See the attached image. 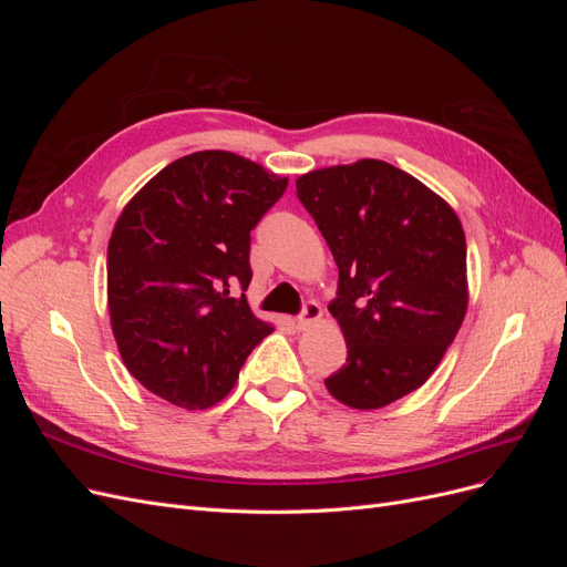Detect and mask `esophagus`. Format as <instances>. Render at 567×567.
Here are the masks:
<instances>
[{
  "label": "esophagus",
  "mask_w": 567,
  "mask_h": 567,
  "mask_svg": "<svg viewBox=\"0 0 567 567\" xmlns=\"http://www.w3.org/2000/svg\"><path fill=\"white\" fill-rule=\"evenodd\" d=\"M321 307H319V302H315V300H307L305 305H302V312L298 315V319H296V323H298V329H307V326L310 323H315V321H319L321 319Z\"/></svg>",
  "instance_id": "34e87169"
}]
</instances>
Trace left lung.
I'll return each instance as SVG.
<instances>
[{
	"label": "left lung",
	"mask_w": 567,
	"mask_h": 567,
	"mask_svg": "<svg viewBox=\"0 0 567 567\" xmlns=\"http://www.w3.org/2000/svg\"><path fill=\"white\" fill-rule=\"evenodd\" d=\"M296 188L338 265L329 312L348 359L323 385L352 409L388 406L431 379L466 317L461 221L383 161L315 169Z\"/></svg>",
	"instance_id": "left-lung-1"
}]
</instances>
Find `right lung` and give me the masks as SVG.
I'll use <instances>...</instances> for the list:
<instances>
[{"instance_id":"obj_1","label":"right lung","mask_w":567,"mask_h":567,"mask_svg":"<svg viewBox=\"0 0 567 567\" xmlns=\"http://www.w3.org/2000/svg\"><path fill=\"white\" fill-rule=\"evenodd\" d=\"M286 186L236 153L198 151L125 205L109 241L111 326L125 367L153 394L184 409L217 404L271 333L244 290L250 231Z\"/></svg>"}]
</instances>
